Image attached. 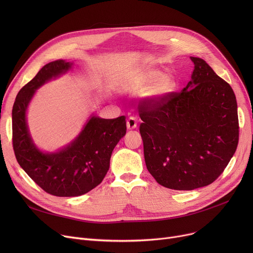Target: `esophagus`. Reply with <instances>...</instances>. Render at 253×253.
Instances as JSON below:
<instances>
[{"label":"esophagus","instance_id":"esophagus-1","mask_svg":"<svg viewBox=\"0 0 253 253\" xmlns=\"http://www.w3.org/2000/svg\"><path fill=\"white\" fill-rule=\"evenodd\" d=\"M136 126H137V120L134 117L128 118V120H127V128L129 130H131V129L136 128Z\"/></svg>","mask_w":253,"mask_h":253}]
</instances>
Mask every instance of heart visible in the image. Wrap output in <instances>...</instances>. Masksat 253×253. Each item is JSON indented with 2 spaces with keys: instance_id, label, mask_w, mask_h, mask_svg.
<instances>
[{
  "instance_id": "1",
  "label": "heart",
  "mask_w": 253,
  "mask_h": 253,
  "mask_svg": "<svg viewBox=\"0 0 253 253\" xmlns=\"http://www.w3.org/2000/svg\"><path fill=\"white\" fill-rule=\"evenodd\" d=\"M126 87L132 90H143L148 99L158 101L168 96L176 87V79L174 75L166 72L160 75V71L149 68L130 76L125 82Z\"/></svg>"
}]
</instances>
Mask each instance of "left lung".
I'll return each instance as SVG.
<instances>
[{
  "label": "left lung",
  "mask_w": 253,
  "mask_h": 253,
  "mask_svg": "<svg viewBox=\"0 0 253 253\" xmlns=\"http://www.w3.org/2000/svg\"><path fill=\"white\" fill-rule=\"evenodd\" d=\"M192 80L165 98L139 105L147 168L165 188L191 191L213 182L228 166L239 141L237 100L208 63L191 57Z\"/></svg>",
  "instance_id": "obj_1"
}]
</instances>
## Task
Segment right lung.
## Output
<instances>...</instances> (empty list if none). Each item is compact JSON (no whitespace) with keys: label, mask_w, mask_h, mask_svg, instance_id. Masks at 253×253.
<instances>
[{"label":"right lung","mask_w":253,"mask_h":253,"mask_svg":"<svg viewBox=\"0 0 253 253\" xmlns=\"http://www.w3.org/2000/svg\"><path fill=\"white\" fill-rule=\"evenodd\" d=\"M72 68L71 62L47 63L24 85L12 110L13 150L20 167L46 193L57 197L84 195L102 181L110 168L113 150L126 133L125 116L90 118L79 136L56 153H43L32 140L26 109L36 90Z\"/></svg>","instance_id":"obj_1"}]
</instances>
